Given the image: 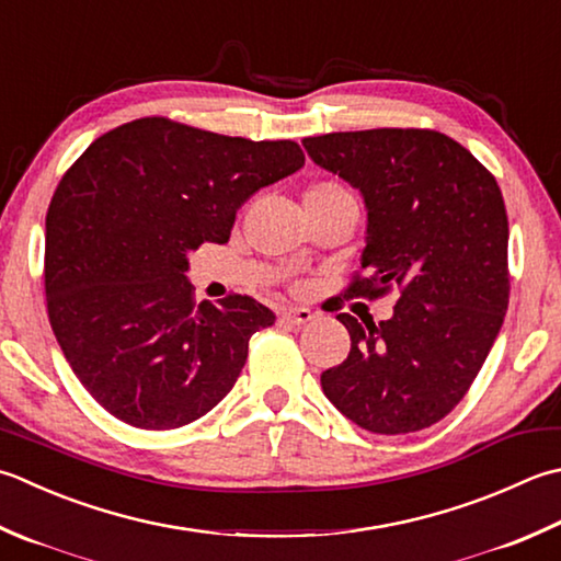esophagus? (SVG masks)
I'll list each match as a JSON object with an SVG mask.
<instances>
[{"label": "esophagus", "mask_w": 561, "mask_h": 561, "mask_svg": "<svg viewBox=\"0 0 561 561\" xmlns=\"http://www.w3.org/2000/svg\"><path fill=\"white\" fill-rule=\"evenodd\" d=\"M313 318V313L309 309H287L282 311V323H289V325H304L309 323Z\"/></svg>", "instance_id": "34e87169"}]
</instances>
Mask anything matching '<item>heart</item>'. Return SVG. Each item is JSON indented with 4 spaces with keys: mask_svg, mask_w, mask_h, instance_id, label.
Returning a JSON list of instances; mask_svg holds the SVG:
<instances>
[{
    "mask_svg": "<svg viewBox=\"0 0 561 561\" xmlns=\"http://www.w3.org/2000/svg\"><path fill=\"white\" fill-rule=\"evenodd\" d=\"M343 194H350L345 184H340L335 180H321L309 186V192H306V202L331 199V196H343Z\"/></svg>",
    "mask_w": 561,
    "mask_h": 561,
    "instance_id": "obj_1",
    "label": "heart"
}]
</instances>
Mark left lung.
<instances>
[{
	"mask_svg": "<svg viewBox=\"0 0 561 561\" xmlns=\"http://www.w3.org/2000/svg\"><path fill=\"white\" fill-rule=\"evenodd\" d=\"M321 168L367 204V245L345 299L399 291L389 321L337 313L343 365L321 387L350 421L415 433L465 399L508 311V216L496 178L431 128H371L304 138Z\"/></svg>",
	"mask_w": 561,
	"mask_h": 561,
	"instance_id": "obj_1",
	"label": "left lung"
}]
</instances>
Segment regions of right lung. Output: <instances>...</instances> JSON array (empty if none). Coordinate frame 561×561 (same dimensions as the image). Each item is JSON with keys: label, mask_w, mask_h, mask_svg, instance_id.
Returning <instances> with one entry per match:
<instances>
[{"label": "right lung", "mask_w": 561, "mask_h": 561, "mask_svg": "<svg viewBox=\"0 0 561 561\" xmlns=\"http://www.w3.org/2000/svg\"><path fill=\"white\" fill-rule=\"evenodd\" d=\"M304 160L294 140L146 116L99 136L62 174L46 214L48 318L114 419L174 431L233 389L252 333L274 313L243 294L196 304L186 255L228 243L240 204Z\"/></svg>", "instance_id": "add662e5"}]
</instances>
